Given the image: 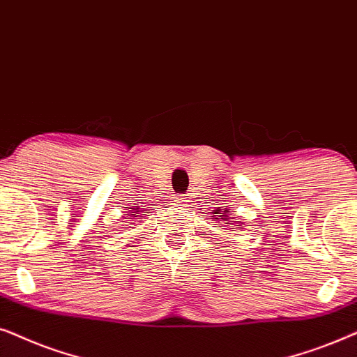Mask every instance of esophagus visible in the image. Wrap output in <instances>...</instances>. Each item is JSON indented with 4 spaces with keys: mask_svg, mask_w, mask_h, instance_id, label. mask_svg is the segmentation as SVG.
Masks as SVG:
<instances>
[{
    "mask_svg": "<svg viewBox=\"0 0 357 357\" xmlns=\"http://www.w3.org/2000/svg\"><path fill=\"white\" fill-rule=\"evenodd\" d=\"M174 202L178 204V206H188V197H184V196H178L174 199Z\"/></svg>",
    "mask_w": 357,
    "mask_h": 357,
    "instance_id": "obj_1",
    "label": "esophagus"
}]
</instances>
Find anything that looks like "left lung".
<instances>
[{
	"instance_id": "1",
	"label": "left lung",
	"mask_w": 357,
	"mask_h": 357,
	"mask_svg": "<svg viewBox=\"0 0 357 357\" xmlns=\"http://www.w3.org/2000/svg\"><path fill=\"white\" fill-rule=\"evenodd\" d=\"M212 218H213V222H215V225H220V227L225 225V223H227V227H234L236 223V222L230 220V208L217 207L215 211L212 212ZM236 228H241V222H238Z\"/></svg>"
}]
</instances>
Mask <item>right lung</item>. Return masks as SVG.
I'll list each match as a JSON object with an SVG mask.
<instances>
[{
	"instance_id": "add662e5",
	"label": "right lung",
	"mask_w": 357,
	"mask_h": 357,
	"mask_svg": "<svg viewBox=\"0 0 357 357\" xmlns=\"http://www.w3.org/2000/svg\"><path fill=\"white\" fill-rule=\"evenodd\" d=\"M127 212H126V218L129 225H132V223L135 222H140L142 218L146 217V213H150V208H146L145 206H139V204H135V206H129L126 207Z\"/></svg>"
}]
</instances>
